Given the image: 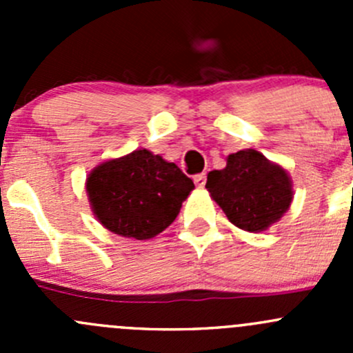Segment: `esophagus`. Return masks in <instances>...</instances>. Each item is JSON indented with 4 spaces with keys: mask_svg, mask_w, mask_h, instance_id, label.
Wrapping results in <instances>:
<instances>
[{
    "mask_svg": "<svg viewBox=\"0 0 353 353\" xmlns=\"http://www.w3.org/2000/svg\"><path fill=\"white\" fill-rule=\"evenodd\" d=\"M193 179H194V184H196V188H203V186H205V183H206V174L205 172L196 174Z\"/></svg>",
    "mask_w": 353,
    "mask_h": 353,
    "instance_id": "34e87169",
    "label": "esophagus"
}]
</instances>
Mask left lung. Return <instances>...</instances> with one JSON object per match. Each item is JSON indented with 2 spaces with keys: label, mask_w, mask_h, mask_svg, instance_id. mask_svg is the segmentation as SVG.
I'll use <instances>...</instances> for the list:
<instances>
[{
  "label": "left lung",
  "mask_w": 353,
  "mask_h": 353,
  "mask_svg": "<svg viewBox=\"0 0 353 353\" xmlns=\"http://www.w3.org/2000/svg\"><path fill=\"white\" fill-rule=\"evenodd\" d=\"M206 190L230 223L254 234L279 222L294 199L287 170L254 148L230 154L223 169L208 172Z\"/></svg>",
  "instance_id": "obj_1"
}]
</instances>
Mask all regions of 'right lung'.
<instances>
[{"label": "right lung", "mask_w": 353, "mask_h": 353, "mask_svg": "<svg viewBox=\"0 0 353 353\" xmlns=\"http://www.w3.org/2000/svg\"><path fill=\"white\" fill-rule=\"evenodd\" d=\"M85 190L95 219L105 229L147 241L176 220L194 184L176 163L141 148L94 167Z\"/></svg>", "instance_id": "obj_1"}]
</instances>
